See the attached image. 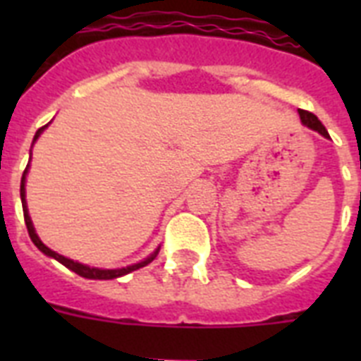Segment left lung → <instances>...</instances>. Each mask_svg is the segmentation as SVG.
<instances>
[{"label":"left lung","mask_w":361,"mask_h":361,"mask_svg":"<svg viewBox=\"0 0 361 361\" xmlns=\"http://www.w3.org/2000/svg\"><path fill=\"white\" fill-rule=\"evenodd\" d=\"M300 118H302V123L307 125V127H311L313 130H319L320 135L326 136V138H330V135H328V130H326V127L319 121V118L314 114H311V112H307V110H300Z\"/></svg>","instance_id":"left-lung-1"}]
</instances>
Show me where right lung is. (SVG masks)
Returning a JSON list of instances; mask_svg holds the SVG:
<instances>
[{
	"mask_svg": "<svg viewBox=\"0 0 361 361\" xmlns=\"http://www.w3.org/2000/svg\"><path fill=\"white\" fill-rule=\"evenodd\" d=\"M42 129H44V127H41V129L37 130L35 138H33V140H37V138H39V135L42 133ZM25 172H27V169L24 170V176H22V181H20V197H22V208H24L25 226H27V232H30L31 241H33L37 247H39V251H42L44 255H48V257L56 258L58 262H61L63 266H67L69 269H73L75 274L82 275V277H86V279H116V277H121V275L130 274V271H135V269L142 268V266H146V264H149L153 258L157 257L159 249L153 252L152 257H147L146 260H142V262L135 264V266H127V268H121V269H99V268H90V266H84V264H80V262H75V260H71V258H65L63 255H58V252L52 251V249H48V247L44 245V243L39 240V236L35 234L33 223H31L30 214H27V206H25V187H24L25 185Z\"/></svg>",
	"mask_w": 361,
	"mask_h": 361,
	"instance_id": "right-lung-1",
	"label": "right lung"
}]
</instances>
